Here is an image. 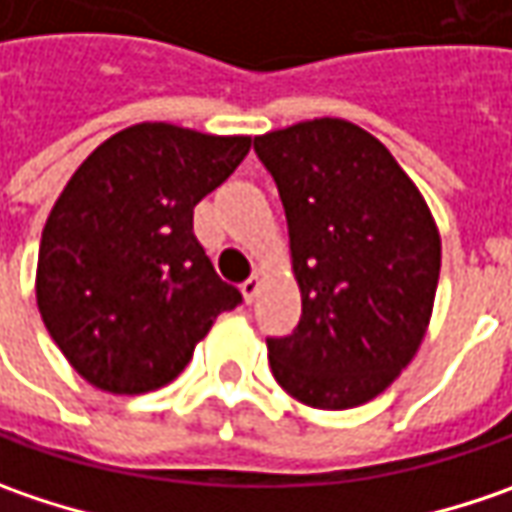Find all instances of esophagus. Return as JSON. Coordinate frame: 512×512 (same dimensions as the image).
I'll use <instances>...</instances> for the list:
<instances>
[{
	"label": "esophagus",
	"instance_id": "1",
	"mask_svg": "<svg viewBox=\"0 0 512 512\" xmlns=\"http://www.w3.org/2000/svg\"><path fill=\"white\" fill-rule=\"evenodd\" d=\"M240 292H243L246 303H252V300L257 298V292H260V278H257V275H252L249 280H243V283H240Z\"/></svg>",
	"mask_w": 512,
	"mask_h": 512
}]
</instances>
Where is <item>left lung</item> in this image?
I'll return each instance as SVG.
<instances>
[{
    "mask_svg": "<svg viewBox=\"0 0 512 512\" xmlns=\"http://www.w3.org/2000/svg\"><path fill=\"white\" fill-rule=\"evenodd\" d=\"M289 223L300 321L266 338L280 387L306 407L349 410L381 395L424 341L441 237L387 145L346 120L255 137Z\"/></svg>",
    "mask_w": 512,
    "mask_h": 512,
    "instance_id": "left-lung-1",
    "label": "left lung"
}]
</instances>
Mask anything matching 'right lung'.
<instances>
[{
    "label": "right lung",
    "instance_id": "add662e5",
    "mask_svg": "<svg viewBox=\"0 0 512 512\" xmlns=\"http://www.w3.org/2000/svg\"><path fill=\"white\" fill-rule=\"evenodd\" d=\"M252 137L140 123L74 171L39 240L36 303L79 375L114 395L171 384L214 318L243 295L194 237V206Z\"/></svg>",
    "mask_w": 512,
    "mask_h": 512
}]
</instances>
